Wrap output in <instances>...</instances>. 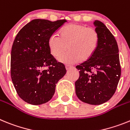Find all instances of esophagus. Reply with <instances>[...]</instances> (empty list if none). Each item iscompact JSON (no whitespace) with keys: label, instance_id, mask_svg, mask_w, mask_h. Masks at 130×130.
<instances>
[{"label":"esophagus","instance_id":"esophagus-1","mask_svg":"<svg viewBox=\"0 0 130 130\" xmlns=\"http://www.w3.org/2000/svg\"><path fill=\"white\" fill-rule=\"evenodd\" d=\"M73 67L71 66V65H65V68H66L67 71H69V69H71L73 68Z\"/></svg>","mask_w":130,"mask_h":130}]
</instances>
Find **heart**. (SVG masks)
Instances as JSON below:
<instances>
[{
    "label": "heart",
    "mask_w": 130,
    "mask_h": 130,
    "mask_svg": "<svg viewBox=\"0 0 130 130\" xmlns=\"http://www.w3.org/2000/svg\"><path fill=\"white\" fill-rule=\"evenodd\" d=\"M99 37L93 28L78 23L67 25L61 29L59 36L53 34L48 39V47L54 57L60 56L67 47L69 51L58 60L64 63L86 61L92 57L99 44Z\"/></svg>",
    "instance_id": "obj_1"
}]
</instances>
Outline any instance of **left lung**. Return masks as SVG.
I'll return each instance as SVG.
<instances>
[{"label":"left lung","mask_w":130,"mask_h":130,"mask_svg":"<svg viewBox=\"0 0 130 130\" xmlns=\"http://www.w3.org/2000/svg\"><path fill=\"white\" fill-rule=\"evenodd\" d=\"M99 37L93 56L76 68L79 78L75 82L78 98L86 103L101 105L112 98L121 75L119 50L115 37L101 21L93 22Z\"/></svg>","instance_id":"8db88e82"}]
</instances>
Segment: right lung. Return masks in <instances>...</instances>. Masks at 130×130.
<instances>
[{
	"label": "right lung",
	"instance_id": "1",
	"mask_svg": "<svg viewBox=\"0 0 130 130\" xmlns=\"http://www.w3.org/2000/svg\"><path fill=\"white\" fill-rule=\"evenodd\" d=\"M66 20H33L19 31L12 45L10 72L18 95L29 104L46 103L52 98L56 86L67 71L50 54V37ZM48 67L46 70L44 67Z\"/></svg>",
	"mask_w": 130,
	"mask_h": 130
}]
</instances>
